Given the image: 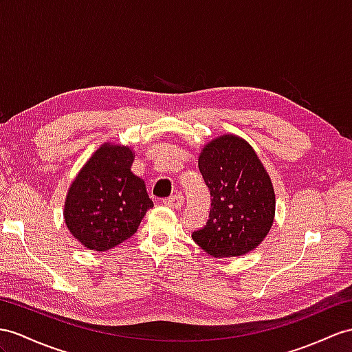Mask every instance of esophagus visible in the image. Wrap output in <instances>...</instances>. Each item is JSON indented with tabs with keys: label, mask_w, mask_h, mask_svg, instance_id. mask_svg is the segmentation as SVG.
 Returning a JSON list of instances; mask_svg holds the SVG:
<instances>
[{
	"label": "esophagus",
	"mask_w": 352,
	"mask_h": 352,
	"mask_svg": "<svg viewBox=\"0 0 352 352\" xmlns=\"http://www.w3.org/2000/svg\"><path fill=\"white\" fill-rule=\"evenodd\" d=\"M164 204L168 206V208H171V209H181L184 206V195L182 194L171 195L170 199L164 200Z\"/></svg>",
	"instance_id": "obj_1"
}]
</instances>
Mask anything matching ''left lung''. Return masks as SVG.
Returning a JSON list of instances; mask_svg holds the SVG:
<instances>
[{
	"mask_svg": "<svg viewBox=\"0 0 352 352\" xmlns=\"http://www.w3.org/2000/svg\"><path fill=\"white\" fill-rule=\"evenodd\" d=\"M199 168L212 204L194 242L212 256H241L258 246L275 221V190L267 170L245 139L224 134L203 146Z\"/></svg>",
	"mask_w": 352,
	"mask_h": 352,
	"instance_id": "1",
	"label": "left lung"
}]
</instances>
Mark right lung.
Returning <instances> with one entry per match:
<instances>
[{"label":"right lung","mask_w":352,"mask_h":352,"mask_svg":"<svg viewBox=\"0 0 352 352\" xmlns=\"http://www.w3.org/2000/svg\"><path fill=\"white\" fill-rule=\"evenodd\" d=\"M130 146L102 143L77 173L65 197L64 221L77 242L107 251L130 239L153 203L131 171Z\"/></svg>","instance_id":"add662e5"}]
</instances>
